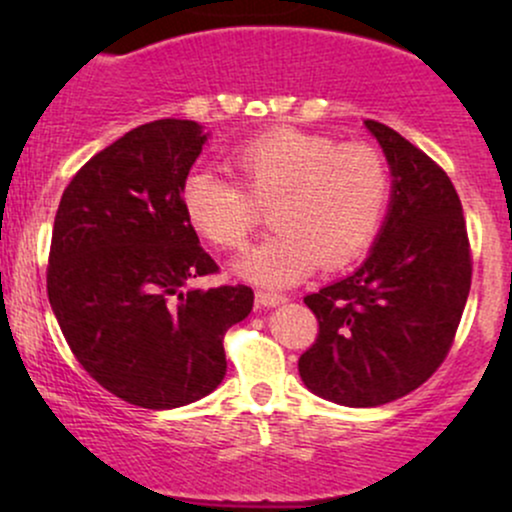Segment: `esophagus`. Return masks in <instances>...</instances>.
<instances>
[{"label": "esophagus", "mask_w": 512, "mask_h": 512, "mask_svg": "<svg viewBox=\"0 0 512 512\" xmlns=\"http://www.w3.org/2000/svg\"><path fill=\"white\" fill-rule=\"evenodd\" d=\"M255 301H257V305H262V308H274V305L286 303L289 298L281 296V293H274V291H257Z\"/></svg>", "instance_id": "34e87169"}]
</instances>
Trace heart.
Segmentation results:
<instances>
[{
  "mask_svg": "<svg viewBox=\"0 0 512 512\" xmlns=\"http://www.w3.org/2000/svg\"><path fill=\"white\" fill-rule=\"evenodd\" d=\"M238 182L192 173L180 192L182 214L214 248L238 252L272 207L276 233L238 264L264 286H291L317 264L342 269L370 248L390 202L383 154L363 142L276 127L228 156Z\"/></svg>",
  "mask_w": 512,
  "mask_h": 512,
  "instance_id": "b5f03b06",
  "label": "heart"
}]
</instances>
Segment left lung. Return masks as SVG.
I'll use <instances>...</instances> for the list:
<instances>
[{
	"instance_id": "8db88e82",
	"label": "left lung",
	"mask_w": 512,
	"mask_h": 512,
	"mask_svg": "<svg viewBox=\"0 0 512 512\" xmlns=\"http://www.w3.org/2000/svg\"><path fill=\"white\" fill-rule=\"evenodd\" d=\"M392 170V202L368 260L303 301L317 339L298 373L317 397L380 407L440 368L472 286V250L448 173L383 122L366 120Z\"/></svg>"
}]
</instances>
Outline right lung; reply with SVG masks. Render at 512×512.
Returning a JSON list of instances; mask_svg holds the SVG:
<instances>
[{"mask_svg": "<svg viewBox=\"0 0 512 512\" xmlns=\"http://www.w3.org/2000/svg\"><path fill=\"white\" fill-rule=\"evenodd\" d=\"M204 142L192 120L132 129L81 166L52 226L48 298L69 349L98 385L144 409L216 390L223 334L255 301L243 284L185 289L219 272L180 202Z\"/></svg>", "mask_w": 512, "mask_h": 512, "instance_id": "obj_1", "label": "right lung"}]
</instances>
